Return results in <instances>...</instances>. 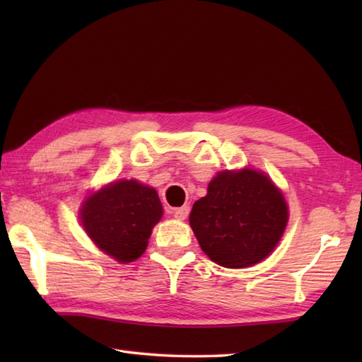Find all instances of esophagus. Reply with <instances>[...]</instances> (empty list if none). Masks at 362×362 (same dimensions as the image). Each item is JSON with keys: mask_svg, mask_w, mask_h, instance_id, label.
I'll list each match as a JSON object with an SVG mask.
<instances>
[{"mask_svg": "<svg viewBox=\"0 0 362 362\" xmlns=\"http://www.w3.org/2000/svg\"><path fill=\"white\" fill-rule=\"evenodd\" d=\"M173 213H174V218L175 219L183 221V219H187V216L189 214V206L183 205V206H180V209H174Z\"/></svg>", "mask_w": 362, "mask_h": 362, "instance_id": "esophagus-1", "label": "esophagus"}]
</instances>
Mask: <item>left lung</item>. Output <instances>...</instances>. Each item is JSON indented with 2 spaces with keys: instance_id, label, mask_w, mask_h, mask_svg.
<instances>
[{
  "instance_id": "left-lung-1",
  "label": "left lung",
  "mask_w": 362,
  "mask_h": 362,
  "mask_svg": "<svg viewBox=\"0 0 362 362\" xmlns=\"http://www.w3.org/2000/svg\"><path fill=\"white\" fill-rule=\"evenodd\" d=\"M288 216L286 201L274 182L244 168L216 174L206 196L194 202L189 226L211 261L241 269L259 263L276 247Z\"/></svg>"
}]
</instances>
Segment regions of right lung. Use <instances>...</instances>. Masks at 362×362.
Returning <instances> with one entry per match:
<instances>
[{"label": "right lung", "mask_w": 362, "mask_h": 362, "mask_svg": "<svg viewBox=\"0 0 362 362\" xmlns=\"http://www.w3.org/2000/svg\"><path fill=\"white\" fill-rule=\"evenodd\" d=\"M163 216L157 191L138 180H118L90 194L81 222L99 249L119 263L140 258L153 226Z\"/></svg>", "instance_id": "obj_1"}]
</instances>
